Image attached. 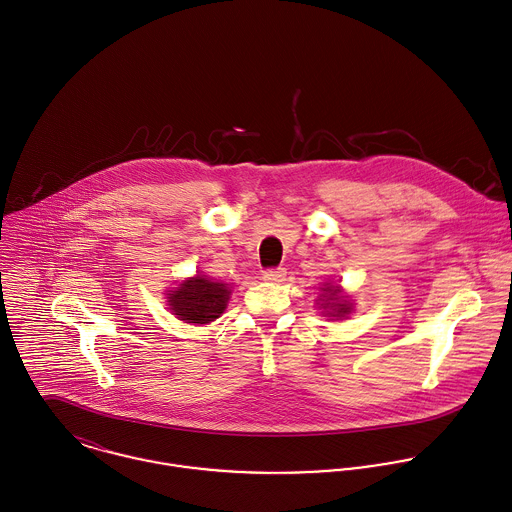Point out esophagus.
I'll list each match as a JSON object with an SVG mask.
<instances>
[{"label": "esophagus", "instance_id": "34e87169", "mask_svg": "<svg viewBox=\"0 0 512 512\" xmlns=\"http://www.w3.org/2000/svg\"><path fill=\"white\" fill-rule=\"evenodd\" d=\"M262 276L268 282H284L286 280V270L284 268H268V270H264Z\"/></svg>", "mask_w": 512, "mask_h": 512}]
</instances>
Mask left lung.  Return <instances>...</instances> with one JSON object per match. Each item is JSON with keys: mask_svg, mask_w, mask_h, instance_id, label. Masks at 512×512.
<instances>
[{"mask_svg": "<svg viewBox=\"0 0 512 512\" xmlns=\"http://www.w3.org/2000/svg\"><path fill=\"white\" fill-rule=\"evenodd\" d=\"M324 292L330 294V296H328V304H330V308L334 310L332 316H345V314H349L351 306H349V302H345L343 296H340V286H336V288H326Z\"/></svg>", "mask_w": 512, "mask_h": 512, "instance_id": "1", "label": "left lung"}]
</instances>
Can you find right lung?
<instances>
[{
  "instance_id": "obj_1",
  "label": "right lung",
  "mask_w": 512,
  "mask_h": 512,
  "mask_svg": "<svg viewBox=\"0 0 512 512\" xmlns=\"http://www.w3.org/2000/svg\"><path fill=\"white\" fill-rule=\"evenodd\" d=\"M228 296L230 290L224 284L196 276L169 294V306L174 316L188 324H208L224 312Z\"/></svg>"
}]
</instances>
